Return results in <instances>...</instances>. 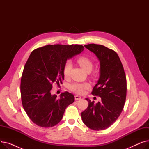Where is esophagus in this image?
Segmentation results:
<instances>
[{
	"mask_svg": "<svg viewBox=\"0 0 149 149\" xmlns=\"http://www.w3.org/2000/svg\"><path fill=\"white\" fill-rule=\"evenodd\" d=\"M81 98V97H80L79 95H75V100H80Z\"/></svg>",
	"mask_w": 149,
	"mask_h": 149,
	"instance_id": "esophagus-1",
	"label": "esophagus"
}]
</instances>
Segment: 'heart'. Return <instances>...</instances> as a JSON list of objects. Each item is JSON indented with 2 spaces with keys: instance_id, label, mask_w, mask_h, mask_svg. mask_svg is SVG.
Instances as JSON below:
<instances>
[{
  "instance_id": "1",
  "label": "heart",
  "mask_w": 149,
  "mask_h": 149,
  "mask_svg": "<svg viewBox=\"0 0 149 149\" xmlns=\"http://www.w3.org/2000/svg\"><path fill=\"white\" fill-rule=\"evenodd\" d=\"M77 61L81 68L84 70L86 72H89L93 68V62L89 57L86 56H81L79 57L77 60ZM72 68V63L71 62L67 61L65 63V64L63 69V73L65 77H68L69 75L70 70ZM91 85L88 82L84 83H74L69 85V89L79 94H83L84 93L85 91L89 89Z\"/></svg>"
}]
</instances>
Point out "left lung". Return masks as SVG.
I'll use <instances>...</instances> for the list:
<instances>
[{
  "instance_id": "left-lung-1",
  "label": "left lung",
  "mask_w": 149,
  "mask_h": 149,
  "mask_svg": "<svg viewBox=\"0 0 149 149\" xmlns=\"http://www.w3.org/2000/svg\"><path fill=\"white\" fill-rule=\"evenodd\" d=\"M94 53L100 62V77L92 94L101 101L96 104L86 98L88 107L81 112V118L88 127L93 130L110 127L120 115L126 98V77L122 63L115 51L96 44L84 45Z\"/></svg>"
}]
</instances>
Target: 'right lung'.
I'll return each mask as SVG.
<instances>
[{"label":"right lung","mask_w":149,"mask_h":149,"mask_svg":"<svg viewBox=\"0 0 149 149\" xmlns=\"http://www.w3.org/2000/svg\"><path fill=\"white\" fill-rule=\"evenodd\" d=\"M83 50V46L79 45H48L31 53L22 73L20 93L23 109L37 126H56L67 106L74 103L72 93H61L57 98L51 90L52 83L60 85L64 80L63 69L67 60Z\"/></svg>","instance_id":"add662e5"}]
</instances>
